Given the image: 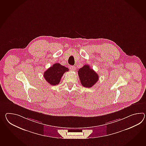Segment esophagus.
I'll return each mask as SVG.
<instances>
[{"mask_svg": "<svg viewBox=\"0 0 146 146\" xmlns=\"http://www.w3.org/2000/svg\"><path fill=\"white\" fill-rule=\"evenodd\" d=\"M69 68H70L72 70H73V71H74L75 70V66L74 65H70Z\"/></svg>", "mask_w": 146, "mask_h": 146, "instance_id": "1", "label": "esophagus"}]
</instances>
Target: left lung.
<instances>
[{"label": "left lung", "mask_w": 146, "mask_h": 146, "mask_svg": "<svg viewBox=\"0 0 146 146\" xmlns=\"http://www.w3.org/2000/svg\"><path fill=\"white\" fill-rule=\"evenodd\" d=\"M82 85L85 88H92L97 82L99 76L90 65H85L78 71Z\"/></svg>", "instance_id": "1"}]
</instances>
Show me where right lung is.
<instances>
[{"mask_svg":"<svg viewBox=\"0 0 146 146\" xmlns=\"http://www.w3.org/2000/svg\"><path fill=\"white\" fill-rule=\"evenodd\" d=\"M68 71V68L59 63H55L44 72L43 76L50 84L56 85L59 84L65 72Z\"/></svg>","mask_w":146,"mask_h":146,"instance_id":"obj_1","label":"right lung"}]
</instances>
